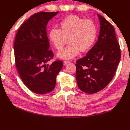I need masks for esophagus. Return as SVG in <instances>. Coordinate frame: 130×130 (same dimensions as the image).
I'll return each mask as SVG.
<instances>
[{"label": "esophagus", "instance_id": "34e87169", "mask_svg": "<svg viewBox=\"0 0 130 130\" xmlns=\"http://www.w3.org/2000/svg\"><path fill=\"white\" fill-rule=\"evenodd\" d=\"M70 62H71V61H70V60H64V61L63 62V64L66 66V64H67L68 63H70Z\"/></svg>", "mask_w": 130, "mask_h": 130}]
</instances>
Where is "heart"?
Listing matches in <instances>:
<instances>
[{"instance_id":"obj_1","label":"heart","mask_w":130,"mask_h":130,"mask_svg":"<svg viewBox=\"0 0 130 130\" xmlns=\"http://www.w3.org/2000/svg\"><path fill=\"white\" fill-rule=\"evenodd\" d=\"M60 28H53L49 39L57 50H60L68 38L67 47L59 52L57 56L70 59L77 56L79 51L85 52L93 45L97 36L96 24L91 19H85L76 15H69L60 22Z\"/></svg>"}]
</instances>
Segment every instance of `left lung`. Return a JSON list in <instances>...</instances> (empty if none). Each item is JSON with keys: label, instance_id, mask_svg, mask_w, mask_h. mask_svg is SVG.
<instances>
[{"label": "left lung", "instance_id": "8db88e82", "mask_svg": "<svg viewBox=\"0 0 130 130\" xmlns=\"http://www.w3.org/2000/svg\"><path fill=\"white\" fill-rule=\"evenodd\" d=\"M98 17L101 25L98 41L76 64L78 86L89 94L99 92L109 84L121 58L120 44L113 25L100 14Z\"/></svg>", "mask_w": 130, "mask_h": 130}]
</instances>
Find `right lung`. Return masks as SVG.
Instances as JSON below:
<instances>
[{
  "instance_id": "1",
  "label": "right lung",
  "mask_w": 130,
  "mask_h": 130,
  "mask_svg": "<svg viewBox=\"0 0 130 130\" xmlns=\"http://www.w3.org/2000/svg\"><path fill=\"white\" fill-rule=\"evenodd\" d=\"M58 13H35L22 24L15 36L14 49L17 69L24 85L37 94L53 90L57 75L63 67V62L58 59L48 64L54 54L49 50L46 28L49 21Z\"/></svg>"
}]
</instances>
